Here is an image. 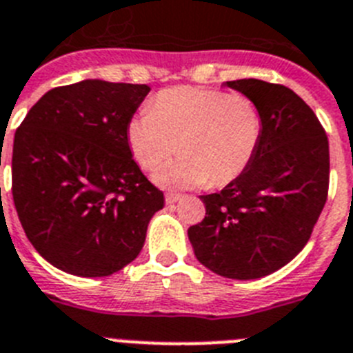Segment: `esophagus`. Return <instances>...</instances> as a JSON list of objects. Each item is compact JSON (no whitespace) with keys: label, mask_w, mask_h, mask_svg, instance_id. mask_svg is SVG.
<instances>
[{"label":"esophagus","mask_w":353,"mask_h":353,"mask_svg":"<svg viewBox=\"0 0 353 353\" xmlns=\"http://www.w3.org/2000/svg\"><path fill=\"white\" fill-rule=\"evenodd\" d=\"M180 198L182 196H180L179 192H165V203H168V205H173V203H176Z\"/></svg>","instance_id":"esophagus-1"}]
</instances>
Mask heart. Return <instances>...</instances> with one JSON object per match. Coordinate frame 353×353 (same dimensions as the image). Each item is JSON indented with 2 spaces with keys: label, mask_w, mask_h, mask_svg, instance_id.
Wrapping results in <instances>:
<instances>
[{
  "label": "heart",
  "mask_w": 353,
  "mask_h": 353,
  "mask_svg": "<svg viewBox=\"0 0 353 353\" xmlns=\"http://www.w3.org/2000/svg\"><path fill=\"white\" fill-rule=\"evenodd\" d=\"M128 144L137 164L159 170L157 182L173 188H225L248 170L263 135V114L254 99L227 90L176 87L153 98L128 123Z\"/></svg>",
  "instance_id": "b5f03b06"
}]
</instances>
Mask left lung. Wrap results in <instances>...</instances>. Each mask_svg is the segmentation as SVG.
I'll return each instance as SVG.
<instances>
[{"label": "left lung", "instance_id": "left-lung-1", "mask_svg": "<svg viewBox=\"0 0 353 353\" xmlns=\"http://www.w3.org/2000/svg\"><path fill=\"white\" fill-rule=\"evenodd\" d=\"M225 83L257 103L263 135L239 179L200 196L205 218L188 236L214 273L261 279L293 261L311 237L328 194V139L312 108L289 87L255 78Z\"/></svg>", "mask_w": 353, "mask_h": 353}]
</instances>
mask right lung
<instances>
[{
  "label": "right lung",
  "instance_id": "1",
  "mask_svg": "<svg viewBox=\"0 0 353 353\" xmlns=\"http://www.w3.org/2000/svg\"><path fill=\"white\" fill-rule=\"evenodd\" d=\"M144 83L83 80L48 90L14 137L12 196L26 237L48 263L107 276L143 250L164 194L132 159L128 123Z\"/></svg>",
  "mask_w": 353,
  "mask_h": 353
}]
</instances>
